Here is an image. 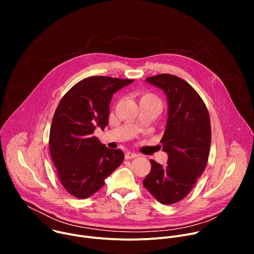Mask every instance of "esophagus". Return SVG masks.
Instances as JSON below:
<instances>
[{"mask_svg": "<svg viewBox=\"0 0 254 254\" xmlns=\"http://www.w3.org/2000/svg\"><path fill=\"white\" fill-rule=\"evenodd\" d=\"M125 158H126L127 160L134 159V158H136V154L131 153V152H127V153H126V155H125Z\"/></svg>", "mask_w": 254, "mask_h": 254, "instance_id": "34e87169", "label": "esophagus"}]
</instances>
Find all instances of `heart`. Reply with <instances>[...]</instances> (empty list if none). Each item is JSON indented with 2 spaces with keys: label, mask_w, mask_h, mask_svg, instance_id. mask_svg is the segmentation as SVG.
Instances as JSON below:
<instances>
[{
  "label": "heart",
  "mask_w": 254,
  "mask_h": 254,
  "mask_svg": "<svg viewBox=\"0 0 254 254\" xmlns=\"http://www.w3.org/2000/svg\"><path fill=\"white\" fill-rule=\"evenodd\" d=\"M149 99H156V100H159L158 96L151 93V92H144L143 94H141L140 96V101L141 100H149Z\"/></svg>",
  "instance_id": "b5f03b06"
}]
</instances>
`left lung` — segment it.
I'll list each match as a JSON object with an SVG mask.
<instances>
[{"mask_svg": "<svg viewBox=\"0 0 254 254\" xmlns=\"http://www.w3.org/2000/svg\"><path fill=\"white\" fill-rule=\"evenodd\" d=\"M146 80L163 89L168 97L169 116L161 142L169 158L166 166L151 160V172L142 184L160 203L171 205L191 192L206 168L210 117L201 96L182 78L163 73Z\"/></svg>", "mask_w": 254, "mask_h": 254, "instance_id": "8db88e82", "label": "left lung"}]
</instances>
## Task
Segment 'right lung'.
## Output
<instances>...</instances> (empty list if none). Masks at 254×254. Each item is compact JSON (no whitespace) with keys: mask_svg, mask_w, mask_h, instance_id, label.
<instances>
[{"mask_svg":"<svg viewBox=\"0 0 254 254\" xmlns=\"http://www.w3.org/2000/svg\"><path fill=\"white\" fill-rule=\"evenodd\" d=\"M133 79L91 76L72 86L61 98L53 116L49 150L64 189L85 199L104 185L125 159L121 150L102 144L93 131L108 124L110 103L115 92Z\"/></svg>","mask_w":254,"mask_h":254,"instance_id":"add662e5","label":"right lung"}]
</instances>
